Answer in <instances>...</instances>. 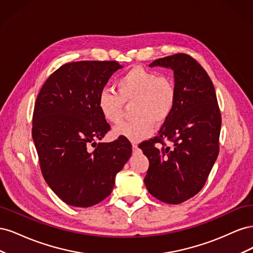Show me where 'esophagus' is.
<instances>
[{
  "label": "esophagus",
  "mask_w": 253,
  "mask_h": 253,
  "mask_svg": "<svg viewBox=\"0 0 253 253\" xmlns=\"http://www.w3.org/2000/svg\"><path fill=\"white\" fill-rule=\"evenodd\" d=\"M132 149H133V152H134V153H137V152L139 151L138 145H137L136 143H133V145H132Z\"/></svg>",
  "instance_id": "esophagus-1"
}]
</instances>
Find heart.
I'll return each instance as SVG.
<instances>
[{
    "label": "heart",
    "mask_w": 253,
    "mask_h": 253,
    "mask_svg": "<svg viewBox=\"0 0 253 253\" xmlns=\"http://www.w3.org/2000/svg\"><path fill=\"white\" fill-rule=\"evenodd\" d=\"M117 93L103 88L97 99L98 109L110 124H118L124 116L125 103H131L135 117L113 129L116 137L139 142L154 132V124L162 125L171 116L177 99L174 81L168 76L141 66L126 72L116 81Z\"/></svg>",
    "instance_id": "1"
}]
</instances>
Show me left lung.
Segmentation results:
<instances>
[{
    "label": "left lung",
    "mask_w": 253,
    "mask_h": 253,
    "mask_svg": "<svg viewBox=\"0 0 253 253\" xmlns=\"http://www.w3.org/2000/svg\"><path fill=\"white\" fill-rule=\"evenodd\" d=\"M157 65L174 71L177 99L158 136L139 144L150 162L144 185L157 200L178 205L205 186L218 156L221 116L213 83L195 59L179 52L150 64Z\"/></svg>",
    "instance_id": "left-lung-1"
}]
</instances>
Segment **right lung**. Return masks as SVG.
Listing matches in <instances>:
<instances>
[{
  "label": "right lung",
  "instance_id": "1",
  "mask_svg": "<svg viewBox=\"0 0 253 253\" xmlns=\"http://www.w3.org/2000/svg\"><path fill=\"white\" fill-rule=\"evenodd\" d=\"M121 67L117 61L66 63L38 94L32 134L41 172L67 205L87 208L102 202L131 157L132 144L124 137L95 142L111 129L98 109V95Z\"/></svg>",
  "mask_w": 253,
  "mask_h": 253
}]
</instances>
